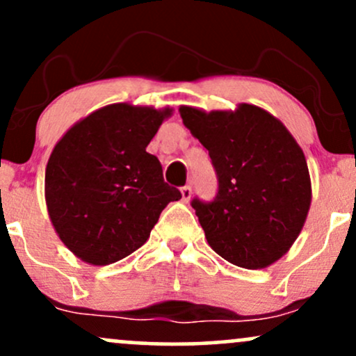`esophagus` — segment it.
<instances>
[{"instance_id":"34e87169","label":"esophagus","mask_w":356,"mask_h":356,"mask_svg":"<svg viewBox=\"0 0 356 356\" xmlns=\"http://www.w3.org/2000/svg\"><path fill=\"white\" fill-rule=\"evenodd\" d=\"M181 194H182V201L189 202L191 197H192V187L191 186H184L181 189Z\"/></svg>"}]
</instances>
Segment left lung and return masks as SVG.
Masks as SVG:
<instances>
[{"mask_svg":"<svg viewBox=\"0 0 356 356\" xmlns=\"http://www.w3.org/2000/svg\"><path fill=\"white\" fill-rule=\"evenodd\" d=\"M184 125L209 150L216 199L192 201L207 243L236 266L263 269L293 246L312 206L306 157L284 124L264 108H179Z\"/></svg>","mask_w":356,"mask_h":356,"instance_id":"8db88e82","label":"left lung"}]
</instances>
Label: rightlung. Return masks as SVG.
Returning a JSON list of instances; mask_svg holds the SVG:
<instances>
[{
	"mask_svg": "<svg viewBox=\"0 0 356 356\" xmlns=\"http://www.w3.org/2000/svg\"><path fill=\"white\" fill-rule=\"evenodd\" d=\"M172 108L105 105L73 124L53 147L44 170L50 220L79 259L117 263L149 239L159 216L181 192L147 152Z\"/></svg>",
	"mask_w": 356,
	"mask_h": 356,
	"instance_id": "right-lung-1",
	"label": "right lung"
}]
</instances>
